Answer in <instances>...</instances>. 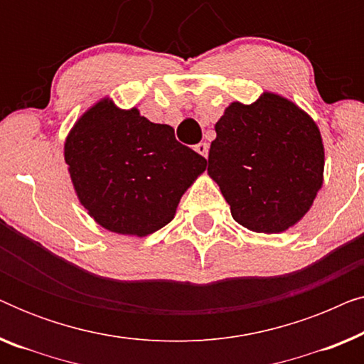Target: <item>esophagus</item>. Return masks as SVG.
<instances>
[{
	"label": "esophagus",
	"mask_w": 364,
	"mask_h": 364,
	"mask_svg": "<svg viewBox=\"0 0 364 364\" xmlns=\"http://www.w3.org/2000/svg\"><path fill=\"white\" fill-rule=\"evenodd\" d=\"M196 151L200 154V156L207 157L208 156V144L207 142H198L196 146Z\"/></svg>",
	"instance_id": "obj_1"
}]
</instances>
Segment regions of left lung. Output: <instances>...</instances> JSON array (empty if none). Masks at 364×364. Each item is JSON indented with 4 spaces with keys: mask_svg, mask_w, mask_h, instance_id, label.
I'll return each mask as SVG.
<instances>
[{
    "mask_svg": "<svg viewBox=\"0 0 364 364\" xmlns=\"http://www.w3.org/2000/svg\"><path fill=\"white\" fill-rule=\"evenodd\" d=\"M215 132L207 171L233 220L258 233H280L310 210L323 183L325 149L306 112L265 92L250 106L232 102Z\"/></svg>",
    "mask_w": 364,
    "mask_h": 364,
    "instance_id": "obj_1",
    "label": "left lung"
}]
</instances>
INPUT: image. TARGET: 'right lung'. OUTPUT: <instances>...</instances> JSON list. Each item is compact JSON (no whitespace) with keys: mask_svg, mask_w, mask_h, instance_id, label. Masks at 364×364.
Returning a JSON list of instances; mask_svg holds the SVG:
<instances>
[{"mask_svg":"<svg viewBox=\"0 0 364 364\" xmlns=\"http://www.w3.org/2000/svg\"><path fill=\"white\" fill-rule=\"evenodd\" d=\"M64 159L79 202L99 225L146 237L167 225L207 161L167 124L102 99L74 124Z\"/></svg>","mask_w":364,"mask_h":364,"instance_id":"right-lung-1","label":"right lung"}]
</instances>
